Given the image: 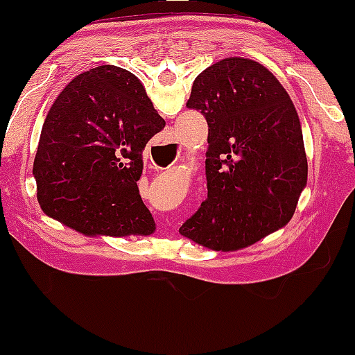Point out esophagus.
Masks as SVG:
<instances>
[{
    "label": "esophagus",
    "mask_w": 355,
    "mask_h": 355,
    "mask_svg": "<svg viewBox=\"0 0 355 355\" xmlns=\"http://www.w3.org/2000/svg\"><path fill=\"white\" fill-rule=\"evenodd\" d=\"M164 145L170 146V148H175V152H178L177 141L173 140V135H172V132H166V133H165V141H164ZM162 229H164V227H162Z\"/></svg>",
    "instance_id": "obj_1"
}]
</instances>
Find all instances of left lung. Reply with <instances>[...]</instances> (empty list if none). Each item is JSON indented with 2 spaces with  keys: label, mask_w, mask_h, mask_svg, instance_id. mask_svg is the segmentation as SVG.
Returning a JSON list of instances; mask_svg holds the SVG:
<instances>
[{
  "label": "left lung",
  "mask_w": 355,
  "mask_h": 355,
  "mask_svg": "<svg viewBox=\"0 0 355 355\" xmlns=\"http://www.w3.org/2000/svg\"><path fill=\"white\" fill-rule=\"evenodd\" d=\"M187 108L209 123V193L180 234L214 250H237L285 225L307 182V157L299 115L279 80L257 61L220 60L195 78Z\"/></svg>",
  "instance_id": "obj_1"
}]
</instances>
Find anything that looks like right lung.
Returning <instances> with one entry per match:
<instances>
[{
    "label": "right lung",
    "mask_w": 355,
    "mask_h": 355,
    "mask_svg": "<svg viewBox=\"0 0 355 355\" xmlns=\"http://www.w3.org/2000/svg\"><path fill=\"white\" fill-rule=\"evenodd\" d=\"M165 128L140 80L103 64L73 78L48 112L35 155L43 211L87 235H150L137 182L144 148Z\"/></svg>",
    "instance_id": "1"
}]
</instances>
